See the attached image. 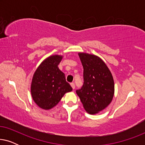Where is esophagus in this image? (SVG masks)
<instances>
[{"mask_svg": "<svg viewBox=\"0 0 145 145\" xmlns=\"http://www.w3.org/2000/svg\"><path fill=\"white\" fill-rule=\"evenodd\" d=\"M71 87H72V88L73 90H74V89L75 88V85H74V83H73V82L71 83Z\"/></svg>", "mask_w": 145, "mask_h": 145, "instance_id": "esophagus-1", "label": "esophagus"}]
</instances>
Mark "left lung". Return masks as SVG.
I'll list each match as a JSON object with an SVG mask.
<instances>
[{
    "label": "left lung",
    "mask_w": 145,
    "mask_h": 145,
    "mask_svg": "<svg viewBox=\"0 0 145 145\" xmlns=\"http://www.w3.org/2000/svg\"><path fill=\"white\" fill-rule=\"evenodd\" d=\"M84 69V84L76 94L89 114L104 110L112 102L114 95V81L104 61L95 55L78 53Z\"/></svg>",
    "instance_id": "obj_1"
}]
</instances>
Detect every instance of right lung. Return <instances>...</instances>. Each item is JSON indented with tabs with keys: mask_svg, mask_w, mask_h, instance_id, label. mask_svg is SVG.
<instances>
[{
	"mask_svg": "<svg viewBox=\"0 0 145 145\" xmlns=\"http://www.w3.org/2000/svg\"><path fill=\"white\" fill-rule=\"evenodd\" d=\"M63 56L51 55L43 60L33 75L31 94L39 108L48 110L60 102L67 92L72 90L58 65Z\"/></svg>",
	"mask_w": 145,
	"mask_h": 145,
	"instance_id": "add662e5",
	"label": "right lung"
}]
</instances>
